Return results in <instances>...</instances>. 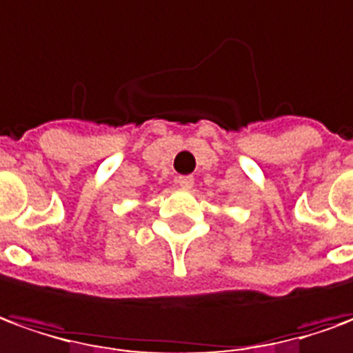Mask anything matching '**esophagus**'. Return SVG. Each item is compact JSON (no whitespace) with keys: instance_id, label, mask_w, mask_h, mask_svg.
Here are the masks:
<instances>
[{"instance_id":"1","label":"esophagus","mask_w":353,"mask_h":353,"mask_svg":"<svg viewBox=\"0 0 353 353\" xmlns=\"http://www.w3.org/2000/svg\"><path fill=\"white\" fill-rule=\"evenodd\" d=\"M176 182H179V186H181V188H184V190H190L192 186H194V176H190V174H182V176L176 179Z\"/></svg>"}]
</instances>
